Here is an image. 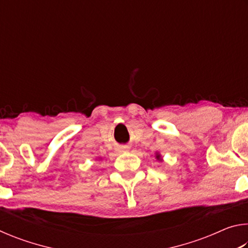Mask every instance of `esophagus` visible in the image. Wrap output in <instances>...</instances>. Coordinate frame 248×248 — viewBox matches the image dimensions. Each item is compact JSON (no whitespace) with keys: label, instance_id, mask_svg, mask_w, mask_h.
I'll return each instance as SVG.
<instances>
[{"label":"esophagus","instance_id":"esophagus-1","mask_svg":"<svg viewBox=\"0 0 248 248\" xmlns=\"http://www.w3.org/2000/svg\"><path fill=\"white\" fill-rule=\"evenodd\" d=\"M129 146L128 145H124V146H120V150L121 151H129Z\"/></svg>","mask_w":248,"mask_h":248}]
</instances>
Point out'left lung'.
<instances>
[{"label":"left lung","mask_w":248,"mask_h":248,"mask_svg":"<svg viewBox=\"0 0 248 248\" xmlns=\"http://www.w3.org/2000/svg\"><path fill=\"white\" fill-rule=\"evenodd\" d=\"M155 157H156L157 161H162V157H161V154L156 153V155H155Z\"/></svg>","instance_id":"left-lung-1"}]
</instances>
